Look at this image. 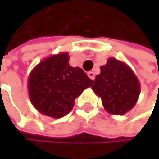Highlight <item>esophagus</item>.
<instances>
[{
	"mask_svg": "<svg viewBox=\"0 0 159 159\" xmlns=\"http://www.w3.org/2000/svg\"><path fill=\"white\" fill-rule=\"evenodd\" d=\"M88 76L91 79V80H94V77H95V75H94V73L93 72V71H89L88 73Z\"/></svg>",
	"mask_w": 159,
	"mask_h": 159,
	"instance_id": "34e87169",
	"label": "esophagus"
}]
</instances>
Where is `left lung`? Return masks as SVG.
<instances>
[{
    "label": "left lung",
    "instance_id": "obj_1",
    "mask_svg": "<svg viewBox=\"0 0 159 159\" xmlns=\"http://www.w3.org/2000/svg\"><path fill=\"white\" fill-rule=\"evenodd\" d=\"M100 70L91 89L101 97L104 109L117 115L131 111L140 94V84L133 70L122 61L109 58Z\"/></svg>",
    "mask_w": 159,
    "mask_h": 159
}]
</instances>
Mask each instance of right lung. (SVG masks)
<instances>
[{
    "mask_svg": "<svg viewBox=\"0 0 159 159\" xmlns=\"http://www.w3.org/2000/svg\"><path fill=\"white\" fill-rule=\"evenodd\" d=\"M68 52H60L40 62L29 73L28 95L42 114L61 118L74 106L75 98L93 81L80 68L70 66Z\"/></svg>",
    "mask_w": 159,
    "mask_h": 159,
    "instance_id": "right-lung-1",
    "label": "right lung"
}]
</instances>
